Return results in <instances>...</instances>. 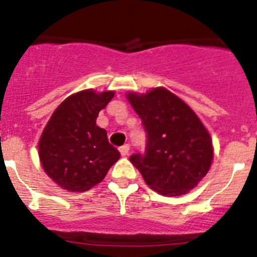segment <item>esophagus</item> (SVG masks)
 <instances>
[{"instance_id": "1", "label": "esophagus", "mask_w": 257, "mask_h": 257, "mask_svg": "<svg viewBox=\"0 0 257 257\" xmlns=\"http://www.w3.org/2000/svg\"><path fill=\"white\" fill-rule=\"evenodd\" d=\"M128 151H130V145H128V144L122 145L121 148H119V152H121V154H122V156H123V157L128 154Z\"/></svg>"}]
</instances>
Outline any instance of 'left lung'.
Returning a JSON list of instances; mask_svg holds the SVG:
<instances>
[{
	"instance_id": "8db88e82",
	"label": "left lung",
	"mask_w": 257,
	"mask_h": 257,
	"mask_svg": "<svg viewBox=\"0 0 257 257\" xmlns=\"http://www.w3.org/2000/svg\"><path fill=\"white\" fill-rule=\"evenodd\" d=\"M147 133L144 153L130 161L145 183L163 196H181L205 178L212 162V140L197 114L163 87L127 94Z\"/></svg>"
}]
</instances>
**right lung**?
<instances>
[{
  "instance_id": "obj_1",
  "label": "right lung",
  "mask_w": 257,
  "mask_h": 257,
  "mask_svg": "<svg viewBox=\"0 0 257 257\" xmlns=\"http://www.w3.org/2000/svg\"><path fill=\"white\" fill-rule=\"evenodd\" d=\"M114 91L96 94L85 90L67 97L52 113L38 143L45 172L69 192H86L103 181L119 160V152L109 144L106 131L96 126L101 109Z\"/></svg>"
}]
</instances>
